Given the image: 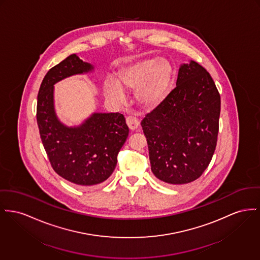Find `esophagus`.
<instances>
[{
    "mask_svg": "<svg viewBox=\"0 0 260 260\" xmlns=\"http://www.w3.org/2000/svg\"><path fill=\"white\" fill-rule=\"evenodd\" d=\"M125 121H126V124L128 125V127H129L132 131L137 129L138 127V125H139V120H138L136 116H133V115L127 116L126 119H125Z\"/></svg>",
    "mask_w": 260,
    "mask_h": 260,
    "instance_id": "1",
    "label": "esophagus"
}]
</instances>
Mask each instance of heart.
<instances>
[{
	"label": "heart",
	"instance_id": "heart-1",
	"mask_svg": "<svg viewBox=\"0 0 260 260\" xmlns=\"http://www.w3.org/2000/svg\"><path fill=\"white\" fill-rule=\"evenodd\" d=\"M174 77V69L166 58H147L122 66L115 75V82L105 83L108 98L120 102L122 89L136 88L138 102L146 108L160 105L167 97Z\"/></svg>",
	"mask_w": 260,
	"mask_h": 260
}]
</instances>
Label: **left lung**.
<instances>
[{
	"label": "left lung",
	"mask_w": 260,
	"mask_h": 260,
	"mask_svg": "<svg viewBox=\"0 0 260 260\" xmlns=\"http://www.w3.org/2000/svg\"><path fill=\"white\" fill-rule=\"evenodd\" d=\"M177 86L141 121L151 171L160 181L183 184L199 179L213 156L221 98L209 73L183 63Z\"/></svg>",
	"instance_id": "obj_1"
}]
</instances>
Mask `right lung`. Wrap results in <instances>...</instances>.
<instances>
[{"instance_id": "1", "label": "right lung", "mask_w": 260, "mask_h": 260, "mask_svg": "<svg viewBox=\"0 0 260 260\" xmlns=\"http://www.w3.org/2000/svg\"><path fill=\"white\" fill-rule=\"evenodd\" d=\"M92 70V64L73 54L50 69L37 97V124L51 166L61 178L81 186L107 180L128 136V126L120 113H94L78 126H67L59 121L54 108V84Z\"/></svg>"}]
</instances>
